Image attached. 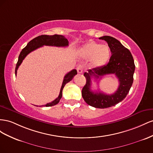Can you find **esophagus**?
<instances>
[{
	"instance_id": "esophagus-1",
	"label": "esophagus",
	"mask_w": 153,
	"mask_h": 153,
	"mask_svg": "<svg viewBox=\"0 0 153 153\" xmlns=\"http://www.w3.org/2000/svg\"><path fill=\"white\" fill-rule=\"evenodd\" d=\"M77 72L79 74L82 73V72H83V67H82V65H79V66L77 67Z\"/></svg>"
}]
</instances>
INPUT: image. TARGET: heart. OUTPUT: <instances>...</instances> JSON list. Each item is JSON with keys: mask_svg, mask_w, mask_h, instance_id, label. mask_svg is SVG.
Masks as SVG:
<instances>
[{"mask_svg": "<svg viewBox=\"0 0 153 153\" xmlns=\"http://www.w3.org/2000/svg\"><path fill=\"white\" fill-rule=\"evenodd\" d=\"M80 55L85 59H91V63L93 67H101L110 59L111 51L107 45L90 42L81 48Z\"/></svg>", "mask_w": 153, "mask_h": 153, "instance_id": "b5f03b06", "label": "heart"}]
</instances>
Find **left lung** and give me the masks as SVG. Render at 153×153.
Here are the masks:
<instances>
[{
	"instance_id": "8db88e82",
	"label": "left lung",
	"mask_w": 153,
	"mask_h": 153,
	"mask_svg": "<svg viewBox=\"0 0 153 153\" xmlns=\"http://www.w3.org/2000/svg\"><path fill=\"white\" fill-rule=\"evenodd\" d=\"M105 40L110 47L111 56L106 65L88 70L85 72L86 82L82 89V96L88 105L96 108H107L121 102L129 93L133 82L135 69L134 59L131 52L115 38L104 36L99 38ZM115 74L120 85L116 92L111 95L91 90V79H100L104 75Z\"/></svg>"
}]
</instances>
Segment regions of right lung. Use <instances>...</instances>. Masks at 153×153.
Listing matches in <instances>:
<instances>
[{"instance_id": "obj_1", "label": "right lung", "mask_w": 153, "mask_h": 153, "mask_svg": "<svg viewBox=\"0 0 153 153\" xmlns=\"http://www.w3.org/2000/svg\"><path fill=\"white\" fill-rule=\"evenodd\" d=\"M43 45L67 47L68 45V42L67 39L65 36L62 35H58V34H54V35H51V36L41 35L33 39L32 40H30L27 43V46L24 47L20 52V54L19 56L18 62H17L16 65L15 76H16L17 70H18L19 66L21 65L22 62V61L26 57V56H27L28 54H29L30 52H31L32 51L38 49V48L42 47ZM76 74H77V71L76 69H74L71 72L67 73L64 77V79L62 85V88H61V90H60V92H59L58 97L56 98L54 101H53L51 102L47 103L45 106H43L49 107V106H54L56 104H57L59 102L61 98L62 97V91L64 86L67 83V82L71 81L73 79L74 76H76Z\"/></svg>"}]
</instances>
